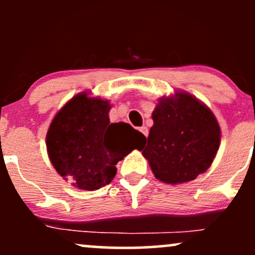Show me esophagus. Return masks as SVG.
Wrapping results in <instances>:
<instances>
[{
  "label": "esophagus",
  "mask_w": 255,
  "mask_h": 255,
  "mask_svg": "<svg viewBox=\"0 0 255 255\" xmlns=\"http://www.w3.org/2000/svg\"><path fill=\"white\" fill-rule=\"evenodd\" d=\"M140 131H141L142 134H144L145 136H147L148 135V129H147V127H145V126H142V127H140V129H139Z\"/></svg>",
  "instance_id": "34e87169"
}]
</instances>
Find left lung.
<instances>
[{"instance_id": "obj_1", "label": "left lung", "mask_w": 255, "mask_h": 255, "mask_svg": "<svg viewBox=\"0 0 255 255\" xmlns=\"http://www.w3.org/2000/svg\"><path fill=\"white\" fill-rule=\"evenodd\" d=\"M152 120L142 154L154 177L169 184L183 183L210 168L221 144V128L206 105L176 91L158 101Z\"/></svg>"}]
</instances>
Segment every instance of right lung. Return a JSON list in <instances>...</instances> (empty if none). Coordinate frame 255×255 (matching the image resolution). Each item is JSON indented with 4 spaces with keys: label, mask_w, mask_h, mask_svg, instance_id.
<instances>
[{
    "label": "right lung",
    "mask_w": 255,
    "mask_h": 255,
    "mask_svg": "<svg viewBox=\"0 0 255 255\" xmlns=\"http://www.w3.org/2000/svg\"><path fill=\"white\" fill-rule=\"evenodd\" d=\"M109 101L81 92L58 110L46 133L51 164L63 180L84 191L109 184L119 160L146 137L125 122L110 124Z\"/></svg>",
    "instance_id": "obj_1"
}]
</instances>
